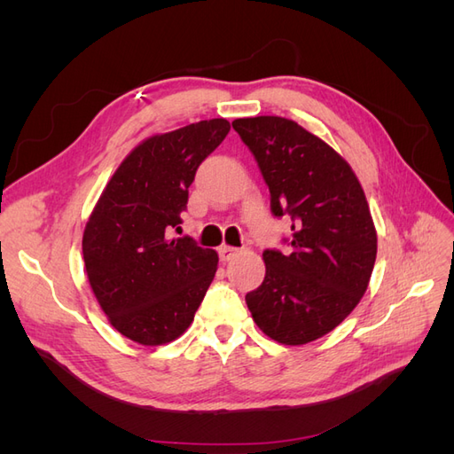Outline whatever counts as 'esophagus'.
<instances>
[{
    "label": "esophagus",
    "mask_w": 454,
    "mask_h": 454,
    "mask_svg": "<svg viewBox=\"0 0 454 454\" xmlns=\"http://www.w3.org/2000/svg\"><path fill=\"white\" fill-rule=\"evenodd\" d=\"M217 252H219V259H222V261H231L240 250L235 248V246H222V248H219Z\"/></svg>",
    "instance_id": "obj_1"
}]
</instances>
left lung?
<instances>
[{
	"label": "left lung",
	"instance_id": "left-lung-1",
	"mask_svg": "<svg viewBox=\"0 0 454 454\" xmlns=\"http://www.w3.org/2000/svg\"><path fill=\"white\" fill-rule=\"evenodd\" d=\"M270 191L274 215L292 217V254L263 252L265 280L246 295L272 340L299 347L327 335L364 297L377 259V231L350 164L295 121H232Z\"/></svg>",
	"mask_w": 454,
	"mask_h": 454
}]
</instances>
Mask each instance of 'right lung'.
Segmentation results:
<instances>
[{
	"label": "right lung",
	"instance_id": "add662e5",
	"mask_svg": "<svg viewBox=\"0 0 454 454\" xmlns=\"http://www.w3.org/2000/svg\"><path fill=\"white\" fill-rule=\"evenodd\" d=\"M227 119L153 134L122 159L83 232L87 278L121 335L144 347L176 340L195 318L217 254L168 239L182 223L199 164L223 142Z\"/></svg>",
	"mask_w": 454,
	"mask_h": 454
}]
</instances>
